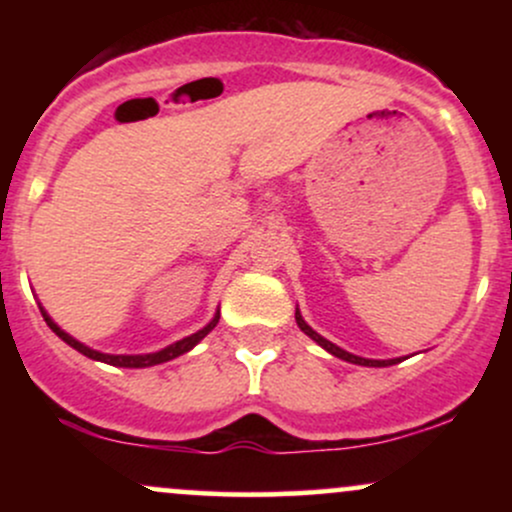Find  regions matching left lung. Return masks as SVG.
I'll return each mask as SVG.
<instances>
[{
    "label": "left lung",
    "mask_w": 512,
    "mask_h": 512,
    "mask_svg": "<svg viewBox=\"0 0 512 512\" xmlns=\"http://www.w3.org/2000/svg\"><path fill=\"white\" fill-rule=\"evenodd\" d=\"M296 322H298V327H301V330L308 334L310 339H313V342H317L322 346V349L325 351H330L332 356H337V358H342V361H349V363H356V366H370V368H385V366H395V363H399L402 361V358H387V361H375V358H361V356H354V354H349V351H344V349H339L337 344H332L330 339H325V337H320V334H317L313 327L308 325V322L303 320V315H301V310L296 308Z\"/></svg>",
    "instance_id": "1"
}]
</instances>
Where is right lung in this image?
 I'll use <instances>...</instances> for the list:
<instances>
[{
	"label": "right lung",
	"mask_w": 512,
	"mask_h": 512,
	"mask_svg": "<svg viewBox=\"0 0 512 512\" xmlns=\"http://www.w3.org/2000/svg\"><path fill=\"white\" fill-rule=\"evenodd\" d=\"M40 313H43L45 322H48L50 330L55 332L57 337L62 339V342H67L69 346H72V349L79 351V354H84V356H88V358H93V361H103V363H110V366H120V368H149V366H158V363L173 361V358H178V356H182V354H187V351H190L192 346H197L199 342H202V339L207 337V334H209L211 330H214L216 322H219V310H216L214 320H211L207 327H202V330H199V332L190 334V337L180 339V342L170 344V346H166V349L156 351V354H137V356H127V354H101V351L91 349V346H86V344L76 342L74 337H69V334L64 332L62 327L57 325V322L52 320V317H50L48 313H45V308H40Z\"/></svg>",
	"instance_id": "1"
}]
</instances>
